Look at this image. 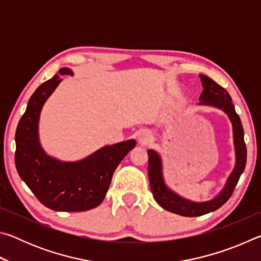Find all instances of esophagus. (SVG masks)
I'll return each instance as SVG.
<instances>
[{"label":"esophagus","mask_w":261,"mask_h":261,"mask_svg":"<svg viewBox=\"0 0 261 261\" xmlns=\"http://www.w3.org/2000/svg\"><path fill=\"white\" fill-rule=\"evenodd\" d=\"M151 139V135L147 131H140L138 134V140L141 144H146L147 141Z\"/></svg>","instance_id":"34e87169"}]
</instances>
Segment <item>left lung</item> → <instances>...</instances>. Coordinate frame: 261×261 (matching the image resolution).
I'll use <instances>...</instances> for the list:
<instances>
[{
    "label": "left lung",
    "instance_id": "8db88e82",
    "mask_svg": "<svg viewBox=\"0 0 261 261\" xmlns=\"http://www.w3.org/2000/svg\"><path fill=\"white\" fill-rule=\"evenodd\" d=\"M202 84L201 94L199 96L200 106H212V107L219 108L227 114L232 124L233 134V146H235L236 163L235 167L229 175L224 188L221 190L218 196L213 199L207 201H192L180 197L179 194L174 192L166 185L163 178L162 161L161 156L158 152L153 149H148V177L149 185L155 201L162 208H165L171 213L182 215V216H200L211 212H214L220 208L226 202L235 190L238 179L244 171L246 165V146L244 143V130L238 116L235 107L232 105V100L228 92L222 86L216 84L213 79L199 74Z\"/></svg>",
    "mask_w": 261,
    "mask_h": 261
}]
</instances>
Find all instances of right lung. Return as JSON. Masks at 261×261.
Returning <instances> with one entry per match:
<instances>
[{
  "label": "right lung",
  "mask_w": 261,
  "mask_h": 261,
  "mask_svg": "<svg viewBox=\"0 0 261 261\" xmlns=\"http://www.w3.org/2000/svg\"><path fill=\"white\" fill-rule=\"evenodd\" d=\"M59 72L73 74L69 68H62ZM61 82L55 74L30 98L16 130V168L20 178L48 208L88 211L102 202L115 169L136 146V140L107 145L78 161H61L48 155L39 140V120L43 105Z\"/></svg>",
  "instance_id": "obj_1"
}]
</instances>
